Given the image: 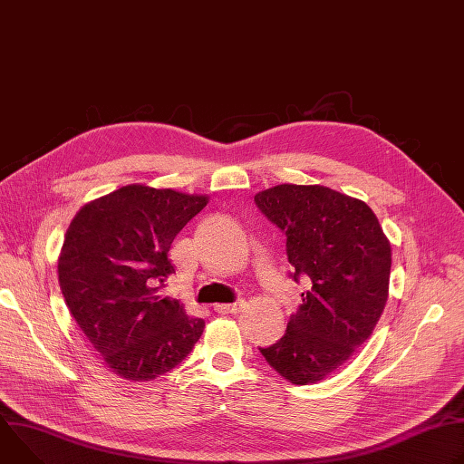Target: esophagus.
Here are the masks:
<instances>
[{
	"mask_svg": "<svg viewBox=\"0 0 464 464\" xmlns=\"http://www.w3.org/2000/svg\"><path fill=\"white\" fill-rule=\"evenodd\" d=\"M244 306H246V301H237V303H233V304L218 303V304H215V312H218V314H237V312H240Z\"/></svg>",
	"mask_w": 464,
	"mask_h": 464,
	"instance_id": "esophagus-1",
	"label": "esophagus"
}]
</instances>
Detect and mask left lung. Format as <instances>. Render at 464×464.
I'll list each match as a JSON object with an SVG mask.
<instances>
[{"label":"left lung","instance_id":"left-lung-1","mask_svg":"<svg viewBox=\"0 0 464 464\" xmlns=\"http://www.w3.org/2000/svg\"><path fill=\"white\" fill-rule=\"evenodd\" d=\"M255 204L286 235L292 279L310 283L285 336L258 351L285 380L315 383L372 334L389 295L391 244L365 202L323 185H276Z\"/></svg>","mask_w":464,"mask_h":464}]
</instances>
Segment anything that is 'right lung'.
<instances>
[{
  "label": "right lung",
  "instance_id": "right-lung-1",
  "mask_svg": "<svg viewBox=\"0 0 464 464\" xmlns=\"http://www.w3.org/2000/svg\"><path fill=\"white\" fill-rule=\"evenodd\" d=\"M208 200L134 183L81 208L65 231L58 256L62 295L117 376L154 380L200 340L206 321L160 295V286L174 274V237Z\"/></svg>",
  "mask_w": 464,
  "mask_h": 464
}]
</instances>
